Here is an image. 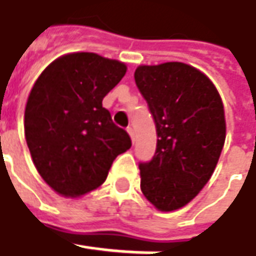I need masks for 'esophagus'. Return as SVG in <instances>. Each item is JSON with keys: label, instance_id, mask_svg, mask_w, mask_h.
Segmentation results:
<instances>
[{"label": "esophagus", "instance_id": "obj_1", "mask_svg": "<svg viewBox=\"0 0 256 256\" xmlns=\"http://www.w3.org/2000/svg\"><path fill=\"white\" fill-rule=\"evenodd\" d=\"M128 133L132 137V140L134 142V130H133V128H128Z\"/></svg>", "mask_w": 256, "mask_h": 256}]
</instances>
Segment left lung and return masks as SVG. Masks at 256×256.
<instances>
[{
	"label": "left lung",
	"instance_id": "1",
	"mask_svg": "<svg viewBox=\"0 0 256 256\" xmlns=\"http://www.w3.org/2000/svg\"><path fill=\"white\" fill-rule=\"evenodd\" d=\"M137 88L148 103L157 128V148L142 163L140 188L163 212L187 206L216 170L225 143L224 103L216 84L182 62L140 65Z\"/></svg>",
	"mask_w": 256,
	"mask_h": 256
}]
</instances>
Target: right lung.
<instances>
[{
    "label": "right lung",
    "mask_w": 256,
    "mask_h": 256,
    "mask_svg": "<svg viewBox=\"0 0 256 256\" xmlns=\"http://www.w3.org/2000/svg\"><path fill=\"white\" fill-rule=\"evenodd\" d=\"M126 70L116 59L72 52L50 62L32 86L25 138L40 176L59 196L78 198L100 187L113 160L132 147L102 106Z\"/></svg>",
    "instance_id": "1"
}]
</instances>
